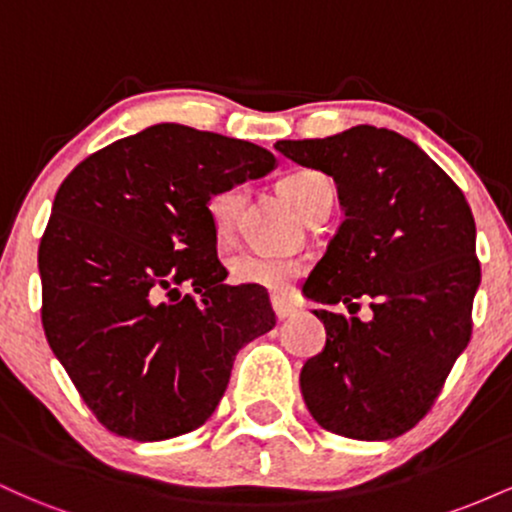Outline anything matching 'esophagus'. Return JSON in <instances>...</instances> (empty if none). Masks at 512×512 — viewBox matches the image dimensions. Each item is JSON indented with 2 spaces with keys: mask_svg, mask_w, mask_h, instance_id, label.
<instances>
[{
  "mask_svg": "<svg viewBox=\"0 0 512 512\" xmlns=\"http://www.w3.org/2000/svg\"><path fill=\"white\" fill-rule=\"evenodd\" d=\"M272 308H274L276 320H289V317L293 315V305L286 303L284 298H279V296L272 298Z\"/></svg>",
  "mask_w": 512,
  "mask_h": 512,
  "instance_id": "1",
  "label": "esophagus"
}]
</instances>
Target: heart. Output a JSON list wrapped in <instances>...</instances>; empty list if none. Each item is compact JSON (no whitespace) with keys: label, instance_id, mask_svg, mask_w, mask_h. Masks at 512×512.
Here are the masks:
<instances>
[{"label":"heart","instance_id":"heart-1","mask_svg":"<svg viewBox=\"0 0 512 512\" xmlns=\"http://www.w3.org/2000/svg\"><path fill=\"white\" fill-rule=\"evenodd\" d=\"M325 185H330V180L325 175L315 173V170H291L279 180L276 190L303 216L313 204L320 187ZM240 204H243V190L240 187H228V190L209 199L207 216L214 238L219 243H228L233 238ZM305 267L308 264H305L303 257L260 250H245L228 260L231 281H236L240 286H257V289H267L272 293L289 291L296 284V279H301L305 274Z\"/></svg>","mask_w":512,"mask_h":512}]
</instances>
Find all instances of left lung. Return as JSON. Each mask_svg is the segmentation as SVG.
Returning <instances> with one entry per match:
<instances>
[{"instance_id": "8db88e82", "label": "left lung", "mask_w": 512, "mask_h": 512, "mask_svg": "<svg viewBox=\"0 0 512 512\" xmlns=\"http://www.w3.org/2000/svg\"><path fill=\"white\" fill-rule=\"evenodd\" d=\"M293 163L332 175L344 221L303 296L327 330L301 370L313 419L354 440H390L426 416L467 349L481 269L467 199L411 139L358 125L325 139L276 142ZM361 297L374 313H353ZM344 304L349 316L332 314Z\"/></svg>"}]
</instances>
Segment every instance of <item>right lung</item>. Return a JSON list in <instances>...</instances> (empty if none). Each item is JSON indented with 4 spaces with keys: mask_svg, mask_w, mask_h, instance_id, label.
<instances>
[{
    "mask_svg": "<svg viewBox=\"0 0 512 512\" xmlns=\"http://www.w3.org/2000/svg\"><path fill=\"white\" fill-rule=\"evenodd\" d=\"M274 168L262 146L161 122L60 185L38 250L43 327L108 431L142 443L195 431L238 351L276 325L262 289L223 284L207 216L211 197Z\"/></svg>",
    "mask_w": 512,
    "mask_h": 512,
    "instance_id": "1",
    "label": "right lung"
}]
</instances>
